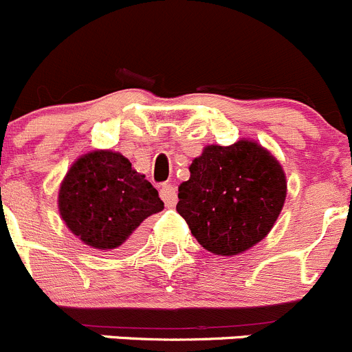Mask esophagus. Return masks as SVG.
I'll list each match as a JSON object with an SVG mask.
<instances>
[{"label": "esophagus", "instance_id": "1", "mask_svg": "<svg viewBox=\"0 0 352 352\" xmlns=\"http://www.w3.org/2000/svg\"><path fill=\"white\" fill-rule=\"evenodd\" d=\"M161 198H162V200H164L166 207H168V208H173V207H175L176 201H177L176 188L173 186L171 183L162 184V188H161Z\"/></svg>", "mask_w": 352, "mask_h": 352}]
</instances>
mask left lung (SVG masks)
I'll return each mask as SVG.
<instances>
[{"mask_svg": "<svg viewBox=\"0 0 352 352\" xmlns=\"http://www.w3.org/2000/svg\"><path fill=\"white\" fill-rule=\"evenodd\" d=\"M286 188L279 162L255 142L208 145L179 184L176 210L205 250L238 255L269 234Z\"/></svg>", "mask_w": 352, "mask_h": 352, "instance_id": "obj_1", "label": "left lung"}]
</instances>
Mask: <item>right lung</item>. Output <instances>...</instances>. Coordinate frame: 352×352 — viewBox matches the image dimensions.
I'll return each instance as SVG.
<instances>
[{"mask_svg":"<svg viewBox=\"0 0 352 352\" xmlns=\"http://www.w3.org/2000/svg\"><path fill=\"white\" fill-rule=\"evenodd\" d=\"M59 214L85 245L114 250L164 208L157 190L118 152L94 151L69 168L59 188Z\"/></svg>","mask_w":352,"mask_h":352,"instance_id":"1","label":"right lung"}]
</instances>
